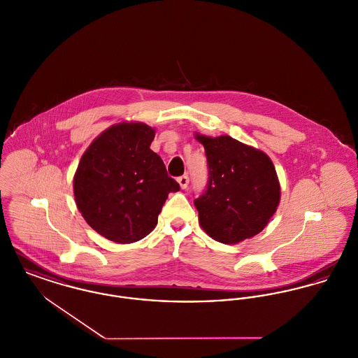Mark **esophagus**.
<instances>
[{
    "label": "esophagus",
    "instance_id": "1",
    "mask_svg": "<svg viewBox=\"0 0 358 358\" xmlns=\"http://www.w3.org/2000/svg\"><path fill=\"white\" fill-rule=\"evenodd\" d=\"M177 182L180 184L181 189H187L188 184H189V177L188 176H181V177L177 178Z\"/></svg>",
    "mask_w": 358,
    "mask_h": 358
}]
</instances>
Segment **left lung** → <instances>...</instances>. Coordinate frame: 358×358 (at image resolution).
<instances>
[{"label": "left lung", "instance_id": "obj_1", "mask_svg": "<svg viewBox=\"0 0 358 358\" xmlns=\"http://www.w3.org/2000/svg\"><path fill=\"white\" fill-rule=\"evenodd\" d=\"M194 138L204 146L210 169L208 188L194 200L201 229L226 245L259 234L281 197L272 159L229 135L212 138L194 132Z\"/></svg>", "mask_w": 358, "mask_h": 358}]
</instances>
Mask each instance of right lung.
I'll return each instance as SVG.
<instances>
[{
    "label": "right lung",
    "mask_w": 358,
    "mask_h": 358,
    "mask_svg": "<svg viewBox=\"0 0 358 358\" xmlns=\"http://www.w3.org/2000/svg\"><path fill=\"white\" fill-rule=\"evenodd\" d=\"M155 129L120 122L86 148L73 178L77 208L85 222L116 243L143 239L158 223L170 192L180 185L150 145Z\"/></svg>",
    "instance_id": "obj_1"
}]
</instances>
